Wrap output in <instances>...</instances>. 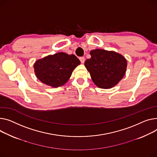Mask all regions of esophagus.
Returning a JSON list of instances; mask_svg holds the SVG:
<instances>
[{
  "label": "esophagus",
  "mask_w": 157,
  "mask_h": 157,
  "mask_svg": "<svg viewBox=\"0 0 157 157\" xmlns=\"http://www.w3.org/2000/svg\"><path fill=\"white\" fill-rule=\"evenodd\" d=\"M79 60H80V61H81V62L82 64L84 63L85 61V59L84 57H79Z\"/></svg>",
  "instance_id": "esophagus-1"
}]
</instances>
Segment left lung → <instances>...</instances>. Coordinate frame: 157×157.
Masks as SVG:
<instances>
[{
  "instance_id": "8db88e82",
  "label": "left lung",
  "mask_w": 157,
  "mask_h": 157,
  "mask_svg": "<svg viewBox=\"0 0 157 157\" xmlns=\"http://www.w3.org/2000/svg\"><path fill=\"white\" fill-rule=\"evenodd\" d=\"M91 58L85 62L91 79L97 86L109 89L117 85L126 74L127 60L114 51L95 49L90 51Z\"/></svg>"
}]
</instances>
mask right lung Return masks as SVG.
<instances>
[{
	"instance_id": "right-lung-1",
	"label": "right lung",
	"mask_w": 157,
	"mask_h": 157,
	"mask_svg": "<svg viewBox=\"0 0 157 157\" xmlns=\"http://www.w3.org/2000/svg\"><path fill=\"white\" fill-rule=\"evenodd\" d=\"M81 64L73 54L59 52L37 60L33 65L36 78L52 88L63 86L68 81L74 69Z\"/></svg>"
}]
</instances>
